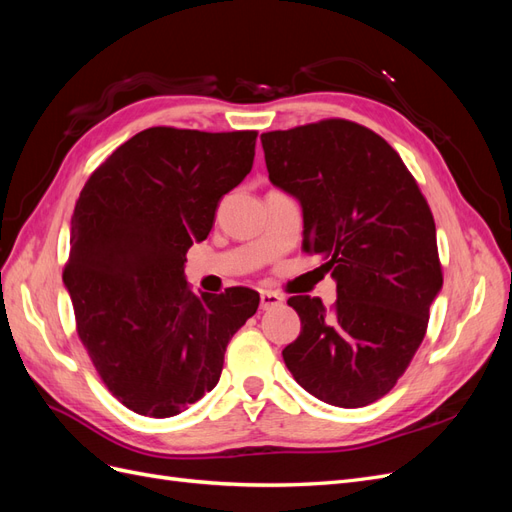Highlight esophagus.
<instances>
[{"label": "esophagus", "mask_w": 512, "mask_h": 512, "mask_svg": "<svg viewBox=\"0 0 512 512\" xmlns=\"http://www.w3.org/2000/svg\"><path fill=\"white\" fill-rule=\"evenodd\" d=\"M282 301H284L282 294L271 292V290H262L260 292V307L262 309H273L277 305H282Z\"/></svg>", "instance_id": "obj_1"}]
</instances>
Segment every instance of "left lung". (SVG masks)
Here are the masks:
<instances>
[{
  "label": "left lung",
  "mask_w": 512,
  "mask_h": 512,
  "mask_svg": "<svg viewBox=\"0 0 512 512\" xmlns=\"http://www.w3.org/2000/svg\"><path fill=\"white\" fill-rule=\"evenodd\" d=\"M260 141L271 183L301 205L303 250L337 284L331 309L288 299L301 333L284 363L324 404H374L410 365L442 290L427 200L397 151L359 123L327 119Z\"/></svg>",
  "instance_id": "obj_1"
}]
</instances>
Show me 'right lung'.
I'll return each mask as SVG.
<instances>
[{
	"mask_svg": "<svg viewBox=\"0 0 512 512\" xmlns=\"http://www.w3.org/2000/svg\"><path fill=\"white\" fill-rule=\"evenodd\" d=\"M256 136L143 130L76 200L64 269L76 331L108 391L136 414L175 416L211 391L230 337L256 314V290L196 294L183 273L220 198L252 170Z\"/></svg>",
	"mask_w": 512,
	"mask_h": 512,
	"instance_id": "1",
	"label": "right lung"
}]
</instances>
